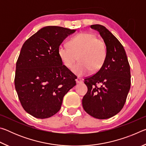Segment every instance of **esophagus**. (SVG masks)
Wrapping results in <instances>:
<instances>
[{"label": "esophagus", "mask_w": 146, "mask_h": 146, "mask_svg": "<svg viewBox=\"0 0 146 146\" xmlns=\"http://www.w3.org/2000/svg\"><path fill=\"white\" fill-rule=\"evenodd\" d=\"M76 82L77 84H80V83H82L83 82V80H82V79L80 78H77L76 80Z\"/></svg>", "instance_id": "1"}]
</instances>
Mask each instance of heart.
I'll return each instance as SVG.
<instances>
[{"label":"heart","instance_id":"obj_1","mask_svg":"<svg viewBox=\"0 0 146 146\" xmlns=\"http://www.w3.org/2000/svg\"><path fill=\"white\" fill-rule=\"evenodd\" d=\"M70 46L60 44L58 48L59 57L66 68L73 67L78 59L80 62L73 68L79 76L86 75L91 70L98 71L102 67L107 56L106 46L102 39L91 33H81L70 41Z\"/></svg>","mask_w":146,"mask_h":146}]
</instances>
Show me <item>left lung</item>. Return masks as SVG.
I'll use <instances>...</instances> for the list:
<instances>
[{
	"label": "left lung",
	"instance_id": "8db88e82",
	"mask_svg": "<svg viewBox=\"0 0 146 146\" xmlns=\"http://www.w3.org/2000/svg\"><path fill=\"white\" fill-rule=\"evenodd\" d=\"M91 28L102 37L107 56L102 67L84 79L88 92L82 106L91 117L106 119L119 113L125 104L131 86L130 66L123 46L106 27L94 24Z\"/></svg>",
	"mask_w": 146,
	"mask_h": 146
}]
</instances>
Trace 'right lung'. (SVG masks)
<instances>
[{
	"instance_id": "right-lung-1",
	"label": "right lung",
	"mask_w": 146,
	"mask_h": 146,
	"mask_svg": "<svg viewBox=\"0 0 146 146\" xmlns=\"http://www.w3.org/2000/svg\"><path fill=\"white\" fill-rule=\"evenodd\" d=\"M75 29L46 26L22 47L16 63L15 87L24 110L47 118L60 110L63 97L76 85V76L62 65L58 48Z\"/></svg>"
}]
</instances>
